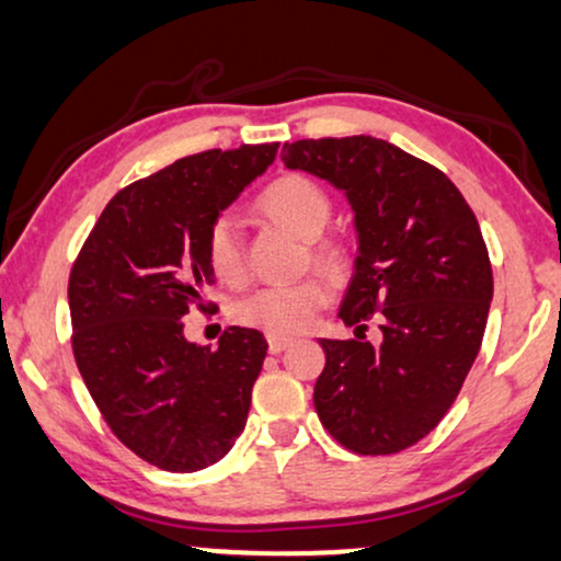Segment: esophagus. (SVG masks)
I'll use <instances>...</instances> for the list:
<instances>
[{
	"label": "esophagus",
	"instance_id": "1",
	"mask_svg": "<svg viewBox=\"0 0 561 561\" xmlns=\"http://www.w3.org/2000/svg\"><path fill=\"white\" fill-rule=\"evenodd\" d=\"M288 345H290L288 337H278V334H267V351H271L273 355L283 353Z\"/></svg>",
	"mask_w": 561,
	"mask_h": 561
}]
</instances>
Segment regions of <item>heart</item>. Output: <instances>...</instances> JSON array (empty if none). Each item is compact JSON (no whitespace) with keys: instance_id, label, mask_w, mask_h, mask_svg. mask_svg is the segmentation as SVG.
Returning <instances> with one entry per match:
<instances>
[{"instance_id":"heart-1","label":"heart","mask_w":561,"mask_h":561,"mask_svg":"<svg viewBox=\"0 0 561 561\" xmlns=\"http://www.w3.org/2000/svg\"><path fill=\"white\" fill-rule=\"evenodd\" d=\"M254 208L278 227L294 231L307 239V260L319 271L343 278L351 267V247L343 237L324 234V227L332 218V195L324 191L309 174L288 172L275 178L254 198ZM206 260L210 273L227 286H239L247 278V252L242 227L234 218L221 214L210 221L206 231ZM332 298V283L324 275H309L286 286H263L244 298H239L231 309L234 322L254 327L267 334H298L314 324Z\"/></svg>"}]
</instances>
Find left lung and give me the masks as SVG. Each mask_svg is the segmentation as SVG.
Wrapping results in <instances>:
<instances>
[{"label": "left lung", "mask_w": 561, "mask_h": 561, "mask_svg": "<svg viewBox=\"0 0 561 561\" xmlns=\"http://www.w3.org/2000/svg\"><path fill=\"white\" fill-rule=\"evenodd\" d=\"M280 159L343 187L358 229L340 309L355 337L319 340V420L353 454H399L438 427L482 347L492 301L482 229L438 167L381 138H301ZM370 318L381 346L365 340Z\"/></svg>", "instance_id": "1"}]
</instances>
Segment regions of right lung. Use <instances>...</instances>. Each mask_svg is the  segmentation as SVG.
Returning <instances> with one entry per match:
<instances>
[{
	"mask_svg": "<svg viewBox=\"0 0 561 561\" xmlns=\"http://www.w3.org/2000/svg\"><path fill=\"white\" fill-rule=\"evenodd\" d=\"M278 141L206 149L107 203L69 273L71 351L100 414L151 467L187 474L229 454L263 368V332L229 327L214 353L187 343L206 288L210 221L267 170Z\"/></svg>",
	"mask_w": 561,
	"mask_h": 561,
	"instance_id": "right-lung-1",
	"label": "right lung"
}]
</instances>
